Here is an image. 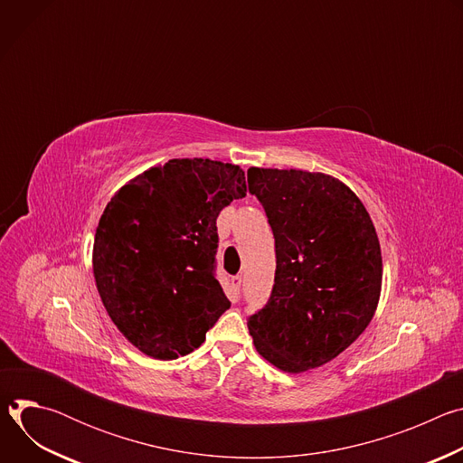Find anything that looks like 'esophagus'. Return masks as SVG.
I'll list each match as a JSON object with an SVG mask.
<instances>
[{
	"instance_id": "obj_1",
	"label": "esophagus",
	"mask_w": 463,
	"mask_h": 463,
	"mask_svg": "<svg viewBox=\"0 0 463 463\" xmlns=\"http://www.w3.org/2000/svg\"><path fill=\"white\" fill-rule=\"evenodd\" d=\"M231 286L234 289V293L238 295L240 289H241V275H236V277H231Z\"/></svg>"
}]
</instances>
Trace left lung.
Returning a JSON list of instances; mask_svg holds the SVG:
<instances>
[{
	"instance_id": "obj_1",
	"label": "left lung",
	"mask_w": 463,
	"mask_h": 463,
	"mask_svg": "<svg viewBox=\"0 0 463 463\" xmlns=\"http://www.w3.org/2000/svg\"><path fill=\"white\" fill-rule=\"evenodd\" d=\"M275 236L268 304L249 317L256 352L300 373L345 352L370 324L383 279L375 227L359 197L320 172L249 168Z\"/></svg>"
}]
</instances>
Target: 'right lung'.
I'll list each match as a JSON object with an SVG mask.
<instances>
[{
	"label": "right lung",
	"instance_id": "add662e5",
	"mask_svg": "<svg viewBox=\"0 0 463 463\" xmlns=\"http://www.w3.org/2000/svg\"><path fill=\"white\" fill-rule=\"evenodd\" d=\"M240 166L172 159L124 184L106 205L93 275L118 332L154 359L200 348L231 307L218 279L216 220L245 197Z\"/></svg>",
	"mask_w": 463,
	"mask_h": 463
}]
</instances>
